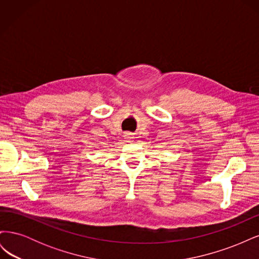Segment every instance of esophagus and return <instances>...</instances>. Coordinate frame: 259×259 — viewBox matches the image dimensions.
<instances>
[{
    "label": "esophagus",
    "mask_w": 259,
    "mask_h": 259,
    "mask_svg": "<svg viewBox=\"0 0 259 259\" xmlns=\"http://www.w3.org/2000/svg\"><path fill=\"white\" fill-rule=\"evenodd\" d=\"M124 137H125V139H126V140H127V142H130V140H131V139L133 138L131 134H125V136H124Z\"/></svg>",
    "instance_id": "esophagus-1"
}]
</instances>
